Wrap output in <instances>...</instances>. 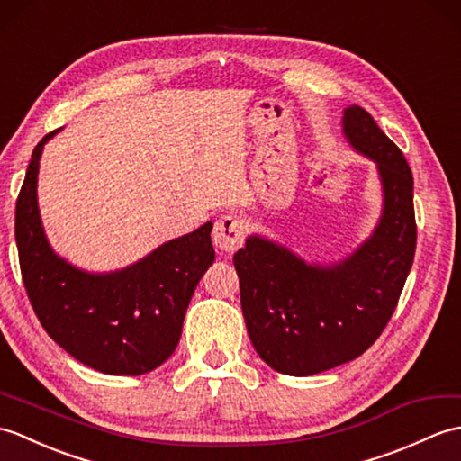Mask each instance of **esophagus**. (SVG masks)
<instances>
[{"mask_svg":"<svg viewBox=\"0 0 461 461\" xmlns=\"http://www.w3.org/2000/svg\"><path fill=\"white\" fill-rule=\"evenodd\" d=\"M212 238L220 251H238L245 241V221L240 216H235V213H226V216H221L213 223Z\"/></svg>","mask_w":461,"mask_h":461,"instance_id":"obj_1","label":"esophagus"}]
</instances>
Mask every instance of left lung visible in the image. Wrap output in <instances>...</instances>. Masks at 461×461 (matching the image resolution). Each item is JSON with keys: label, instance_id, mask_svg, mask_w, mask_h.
<instances>
[{"label": "left lung", "instance_id": "left-lung-1", "mask_svg": "<svg viewBox=\"0 0 461 461\" xmlns=\"http://www.w3.org/2000/svg\"><path fill=\"white\" fill-rule=\"evenodd\" d=\"M341 125L381 178L383 212L369 238L334 265L306 263L261 235H249L233 255L251 344L267 366L293 377L338 367L375 344L414 259L409 163L359 105L344 110Z\"/></svg>", "mask_w": 461, "mask_h": 461}]
</instances>
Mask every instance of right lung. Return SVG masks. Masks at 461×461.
I'll use <instances>...</instances> for the list:
<instances>
[{
    "label": "right lung",
    "mask_w": 461,
    "mask_h": 461,
    "mask_svg": "<svg viewBox=\"0 0 461 461\" xmlns=\"http://www.w3.org/2000/svg\"><path fill=\"white\" fill-rule=\"evenodd\" d=\"M35 147L15 206L21 275L47 334L74 359L108 375H143L178 346L186 308L213 263L212 221L170 240L122 271L88 273L52 251L37 204Z\"/></svg>",
    "instance_id": "add662e5"
}]
</instances>
